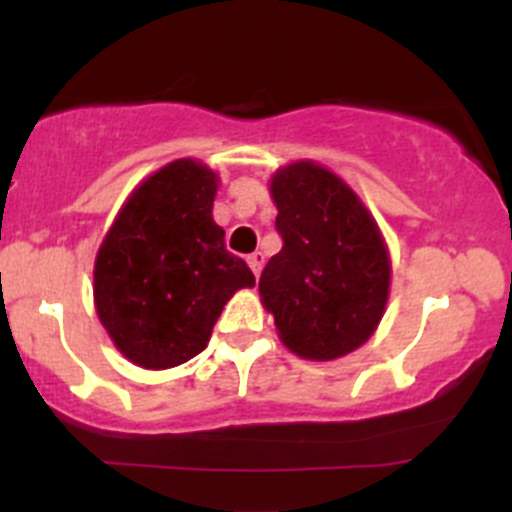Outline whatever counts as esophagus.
Listing matches in <instances>:
<instances>
[{"label": "esophagus", "mask_w": 512, "mask_h": 512, "mask_svg": "<svg viewBox=\"0 0 512 512\" xmlns=\"http://www.w3.org/2000/svg\"><path fill=\"white\" fill-rule=\"evenodd\" d=\"M247 265H250L252 275H255V277H260V272H262V265H265V255H262V252H252V255L247 257Z\"/></svg>", "instance_id": "34e87169"}]
</instances>
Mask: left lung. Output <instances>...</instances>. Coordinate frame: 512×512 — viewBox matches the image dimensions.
<instances>
[{"label":"left lung","instance_id":"8db88e82","mask_svg":"<svg viewBox=\"0 0 512 512\" xmlns=\"http://www.w3.org/2000/svg\"><path fill=\"white\" fill-rule=\"evenodd\" d=\"M270 195L285 245L262 270L260 297L280 342L309 361L352 354L389 302L391 257L374 215L314 160L277 170Z\"/></svg>","mask_w":512,"mask_h":512}]
</instances>
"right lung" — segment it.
Masks as SVG:
<instances>
[{
    "instance_id": "1",
    "label": "right lung",
    "mask_w": 512,
    "mask_h": 512,
    "mask_svg": "<svg viewBox=\"0 0 512 512\" xmlns=\"http://www.w3.org/2000/svg\"><path fill=\"white\" fill-rule=\"evenodd\" d=\"M218 173L178 158L133 188L94 262V304L113 347L141 369L203 352L232 294L255 287L213 220Z\"/></svg>"
}]
</instances>
